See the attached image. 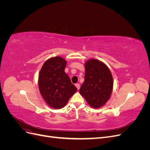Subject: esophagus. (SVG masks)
<instances>
[{
    "mask_svg": "<svg viewBox=\"0 0 150 150\" xmlns=\"http://www.w3.org/2000/svg\"><path fill=\"white\" fill-rule=\"evenodd\" d=\"M75 86H76V87L77 88V89H79V88H80V84H78V83H77V84H75Z\"/></svg>",
    "mask_w": 150,
    "mask_h": 150,
    "instance_id": "34e87169",
    "label": "esophagus"
}]
</instances>
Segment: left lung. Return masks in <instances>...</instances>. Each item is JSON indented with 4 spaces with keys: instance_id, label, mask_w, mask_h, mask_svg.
I'll return each instance as SVG.
<instances>
[{
    "instance_id": "1",
    "label": "left lung",
    "mask_w": 150,
    "mask_h": 150,
    "mask_svg": "<svg viewBox=\"0 0 150 150\" xmlns=\"http://www.w3.org/2000/svg\"><path fill=\"white\" fill-rule=\"evenodd\" d=\"M84 81L79 93L92 108L103 107L110 99L113 88V78L104 62L90 59L84 64Z\"/></svg>"
}]
</instances>
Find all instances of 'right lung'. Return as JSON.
<instances>
[{
    "label": "right lung",
    "instance_id": "1",
    "mask_svg": "<svg viewBox=\"0 0 150 150\" xmlns=\"http://www.w3.org/2000/svg\"><path fill=\"white\" fill-rule=\"evenodd\" d=\"M66 64L67 61L62 57L49 58L39 74L40 93L47 105L54 109L64 108L78 90L64 71Z\"/></svg>",
    "mask_w": 150,
    "mask_h": 150
}]
</instances>
